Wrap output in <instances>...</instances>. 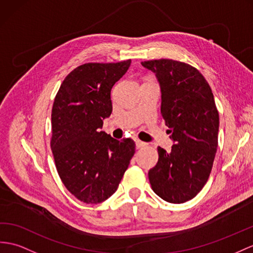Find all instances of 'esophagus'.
Returning <instances> with one entry per match:
<instances>
[{
	"instance_id": "34e87169",
	"label": "esophagus",
	"mask_w": 253,
	"mask_h": 253,
	"mask_svg": "<svg viewBox=\"0 0 253 253\" xmlns=\"http://www.w3.org/2000/svg\"><path fill=\"white\" fill-rule=\"evenodd\" d=\"M135 145H136L137 149H140V148H143V147L146 146V143H144V141H141L139 139H135Z\"/></svg>"
}]
</instances>
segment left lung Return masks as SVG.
Instances as JSON below:
<instances>
[{
	"instance_id": "obj_1",
	"label": "left lung",
	"mask_w": 253,
	"mask_h": 253,
	"mask_svg": "<svg viewBox=\"0 0 253 253\" xmlns=\"http://www.w3.org/2000/svg\"><path fill=\"white\" fill-rule=\"evenodd\" d=\"M141 65L158 78L161 114L175 143L169 152L158 147V163L148 177L160 198L181 204L192 200L211 175L218 148V109L211 87L195 67L169 59Z\"/></svg>"
}]
</instances>
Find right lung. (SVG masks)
<instances>
[{"label": "right lung", "instance_id": "1", "mask_svg": "<svg viewBox=\"0 0 253 253\" xmlns=\"http://www.w3.org/2000/svg\"><path fill=\"white\" fill-rule=\"evenodd\" d=\"M131 60L85 63L65 77L51 112V150L65 188L76 199L97 204L118 188L135 153L131 138L117 140L101 131L113 112L110 92Z\"/></svg>", "mask_w": 253, "mask_h": 253}]
</instances>
